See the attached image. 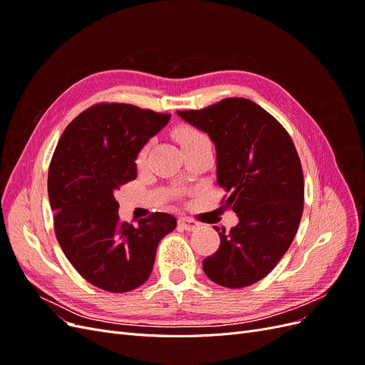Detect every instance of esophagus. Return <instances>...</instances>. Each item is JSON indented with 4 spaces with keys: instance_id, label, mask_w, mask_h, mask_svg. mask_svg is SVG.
Segmentation results:
<instances>
[{
    "instance_id": "34e87169",
    "label": "esophagus",
    "mask_w": 365,
    "mask_h": 365,
    "mask_svg": "<svg viewBox=\"0 0 365 365\" xmlns=\"http://www.w3.org/2000/svg\"><path fill=\"white\" fill-rule=\"evenodd\" d=\"M178 225H180V228H182L185 231H193L197 228V222H195L193 219H189V217H180Z\"/></svg>"
}]
</instances>
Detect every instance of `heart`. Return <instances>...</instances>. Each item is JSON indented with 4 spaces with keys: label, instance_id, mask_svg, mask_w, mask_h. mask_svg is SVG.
<instances>
[{
    "label": "heart",
    "instance_id": "heart-1",
    "mask_svg": "<svg viewBox=\"0 0 365 365\" xmlns=\"http://www.w3.org/2000/svg\"><path fill=\"white\" fill-rule=\"evenodd\" d=\"M176 137H178L180 145H181L182 149L190 148V146L196 145V143H200V141L208 140L207 135L202 134V132H201L200 129L192 128V126H182V128H180L178 130H176ZM149 149H150L149 145L143 146V148L140 149L138 155H137V164H138V165H143V164L146 163L148 155H149Z\"/></svg>",
    "mask_w": 365,
    "mask_h": 365
}]
</instances>
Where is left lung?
<instances>
[{
    "mask_svg": "<svg viewBox=\"0 0 365 365\" xmlns=\"http://www.w3.org/2000/svg\"><path fill=\"white\" fill-rule=\"evenodd\" d=\"M216 148L217 185L239 224L202 262L207 277L237 289L257 283L291 247L304 204L302 163L286 129L248 98L230 97L200 111H178Z\"/></svg>",
    "mask_w": 365,
    "mask_h": 365,
    "instance_id": "8db88e82",
    "label": "left lung"
}]
</instances>
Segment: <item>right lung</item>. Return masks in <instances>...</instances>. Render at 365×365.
<instances>
[{
	"instance_id": "right-lung-1",
	"label": "right lung",
	"mask_w": 365,
	"mask_h": 365,
	"mask_svg": "<svg viewBox=\"0 0 365 365\" xmlns=\"http://www.w3.org/2000/svg\"><path fill=\"white\" fill-rule=\"evenodd\" d=\"M170 114L128 103L85 109L63 130L48 169L54 231L82 277L108 292L145 283L160 240L176 227L169 213H152L134 227L118 219L114 192L137 178V155L168 125Z\"/></svg>"
}]
</instances>
